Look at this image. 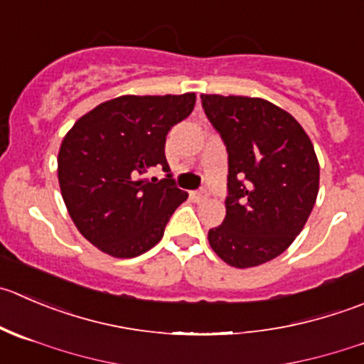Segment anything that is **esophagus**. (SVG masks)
Returning <instances> with one entry per match:
<instances>
[{
	"label": "esophagus",
	"instance_id": "obj_1",
	"mask_svg": "<svg viewBox=\"0 0 364 364\" xmlns=\"http://www.w3.org/2000/svg\"><path fill=\"white\" fill-rule=\"evenodd\" d=\"M190 196H192V199L196 200V203H204V200L208 199V197H210V193L206 192V190H197V192H192L190 193Z\"/></svg>",
	"mask_w": 364,
	"mask_h": 364
}]
</instances>
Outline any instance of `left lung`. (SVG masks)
<instances>
[{
	"label": "left lung",
	"instance_id": "obj_1",
	"mask_svg": "<svg viewBox=\"0 0 364 364\" xmlns=\"http://www.w3.org/2000/svg\"><path fill=\"white\" fill-rule=\"evenodd\" d=\"M204 114L228 147L225 218L208 242L235 268L283 254L316 203L320 165L294 115L261 97L203 94Z\"/></svg>",
	"mask_w": 364,
	"mask_h": 364
}]
</instances>
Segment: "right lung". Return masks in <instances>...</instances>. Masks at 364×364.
I'll return each mask as SVG.
<instances>
[{
	"instance_id": "obj_1",
	"label": "right lung",
	"mask_w": 364,
	"mask_h": 364,
	"mask_svg": "<svg viewBox=\"0 0 364 364\" xmlns=\"http://www.w3.org/2000/svg\"><path fill=\"white\" fill-rule=\"evenodd\" d=\"M196 94L121 96L74 122L58 151V183L77 231L105 254L135 257L161 240L168 218L188 193L171 174L165 139L188 117Z\"/></svg>"
}]
</instances>
